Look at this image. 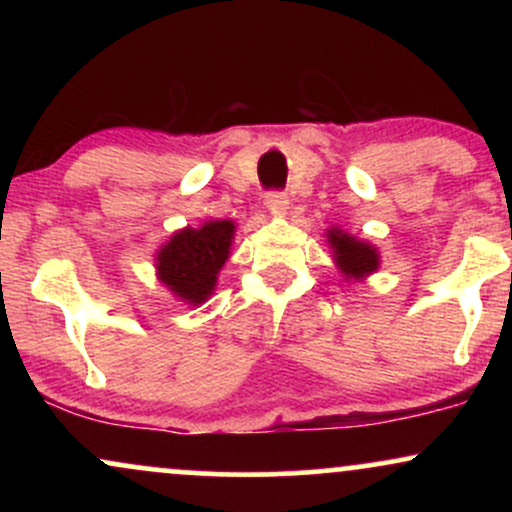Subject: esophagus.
<instances>
[{
    "mask_svg": "<svg viewBox=\"0 0 512 512\" xmlns=\"http://www.w3.org/2000/svg\"><path fill=\"white\" fill-rule=\"evenodd\" d=\"M264 204H267V209L272 211V214H284V211L289 209V197H286L284 192H267Z\"/></svg>",
    "mask_w": 512,
    "mask_h": 512,
    "instance_id": "1",
    "label": "esophagus"
}]
</instances>
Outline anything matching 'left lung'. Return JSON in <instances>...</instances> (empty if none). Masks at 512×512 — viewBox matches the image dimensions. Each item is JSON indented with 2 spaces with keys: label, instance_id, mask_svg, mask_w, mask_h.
Here are the masks:
<instances>
[{
  "label": "left lung",
  "instance_id": "8db88e82",
  "mask_svg": "<svg viewBox=\"0 0 512 512\" xmlns=\"http://www.w3.org/2000/svg\"><path fill=\"white\" fill-rule=\"evenodd\" d=\"M327 243L334 252V262H337L339 272L346 279H366L368 274L378 272L380 267V255L375 250V245L366 243V240H358L349 233H344L342 228H330L327 231Z\"/></svg>",
  "mask_w": 512,
  "mask_h": 512
}]
</instances>
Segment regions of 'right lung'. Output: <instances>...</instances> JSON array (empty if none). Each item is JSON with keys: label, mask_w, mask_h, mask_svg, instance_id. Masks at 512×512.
<instances>
[{"label": "right lung", "mask_w": 512, "mask_h": 512, "mask_svg": "<svg viewBox=\"0 0 512 512\" xmlns=\"http://www.w3.org/2000/svg\"><path fill=\"white\" fill-rule=\"evenodd\" d=\"M233 221H207L199 228L173 233L156 252V274L180 301L199 305L216 289V276L231 255Z\"/></svg>", "instance_id": "obj_1"}]
</instances>
